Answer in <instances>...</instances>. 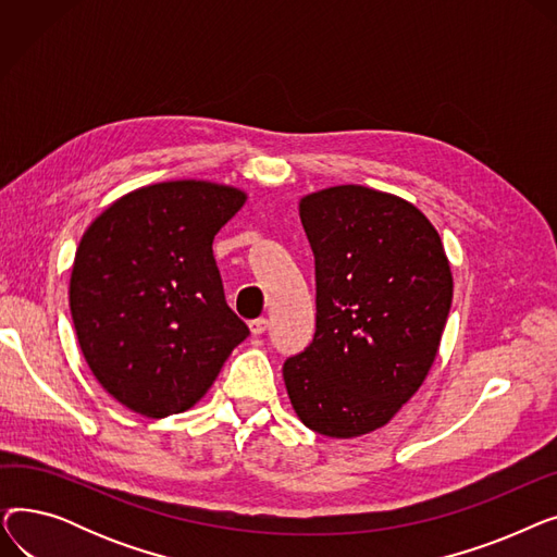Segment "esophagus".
<instances>
[{"mask_svg":"<svg viewBox=\"0 0 557 557\" xmlns=\"http://www.w3.org/2000/svg\"><path fill=\"white\" fill-rule=\"evenodd\" d=\"M267 330H269V320L267 318H257V320H252V323H250L252 336H261Z\"/></svg>","mask_w":557,"mask_h":557,"instance_id":"34e87169","label":"esophagus"}]
</instances>
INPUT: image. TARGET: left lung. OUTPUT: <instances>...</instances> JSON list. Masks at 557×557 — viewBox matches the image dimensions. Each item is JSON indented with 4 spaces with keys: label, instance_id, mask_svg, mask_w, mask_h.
<instances>
[{
    "label": "left lung",
    "instance_id": "1",
    "mask_svg": "<svg viewBox=\"0 0 557 557\" xmlns=\"http://www.w3.org/2000/svg\"><path fill=\"white\" fill-rule=\"evenodd\" d=\"M315 332L284 361L298 418L330 437L384 426L435 359L454 282L429 219L397 196L343 185L305 196Z\"/></svg>",
    "mask_w": 557,
    "mask_h": 557
}]
</instances>
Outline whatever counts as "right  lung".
Returning a JSON list of instances; mask_svg holds the SVG:
<instances>
[{"label": "right lung", "mask_w": 557, "mask_h": 557, "mask_svg": "<svg viewBox=\"0 0 557 557\" xmlns=\"http://www.w3.org/2000/svg\"><path fill=\"white\" fill-rule=\"evenodd\" d=\"M244 202L223 185L160 183L112 202L85 230L70 282L74 330L97 382L131 411H187L248 338L212 252Z\"/></svg>", "instance_id": "add662e5"}]
</instances>
